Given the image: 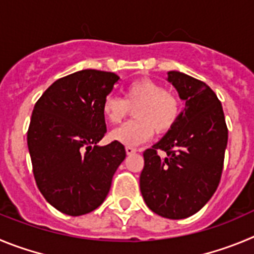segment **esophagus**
Listing matches in <instances>:
<instances>
[{"label": "esophagus", "instance_id": "esophagus-1", "mask_svg": "<svg viewBox=\"0 0 254 254\" xmlns=\"http://www.w3.org/2000/svg\"><path fill=\"white\" fill-rule=\"evenodd\" d=\"M125 150H127V154H134V153H136V149L135 148L130 147V145H127V147H125Z\"/></svg>", "mask_w": 254, "mask_h": 254}]
</instances>
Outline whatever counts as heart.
<instances>
[{
	"label": "heart",
	"mask_w": 254,
	"mask_h": 254,
	"mask_svg": "<svg viewBox=\"0 0 254 254\" xmlns=\"http://www.w3.org/2000/svg\"><path fill=\"white\" fill-rule=\"evenodd\" d=\"M134 109V120L111 132V139L125 145H139L149 140L154 131L166 134L173 129L181 114V102L175 93L153 79H138L125 90L124 99L106 96L102 101V115L110 124L120 123Z\"/></svg>",
	"instance_id": "heart-1"
}]
</instances>
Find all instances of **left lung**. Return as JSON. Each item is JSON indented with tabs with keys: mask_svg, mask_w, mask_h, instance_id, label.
<instances>
[{
	"mask_svg": "<svg viewBox=\"0 0 254 254\" xmlns=\"http://www.w3.org/2000/svg\"><path fill=\"white\" fill-rule=\"evenodd\" d=\"M167 79L186 106L173 129L143 153L139 182L147 206L176 220L196 214L218 189L228 127L221 102L206 83L177 70ZM159 149L166 159L158 155Z\"/></svg>",
	"mask_w": 254,
	"mask_h": 254,
	"instance_id": "1",
	"label": "left lung"
}]
</instances>
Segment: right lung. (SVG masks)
<instances>
[{
	"mask_svg": "<svg viewBox=\"0 0 254 254\" xmlns=\"http://www.w3.org/2000/svg\"><path fill=\"white\" fill-rule=\"evenodd\" d=\"M120 79L113 72L83 69L54 82L34 106L27 147L38 189L70 216L100 206L127 157L122 143L97 145L106 132L102 101Z\"/></svg>",
	"mask_w": 254,
	"mask_h": 254,
	"instance_id": "right-lung-1",
	"label": "right lung"
}]
</instances>
